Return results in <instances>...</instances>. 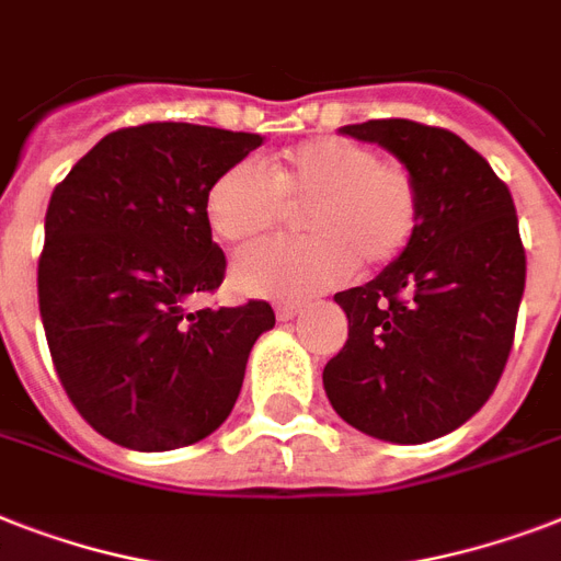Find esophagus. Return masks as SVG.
<instances>
[{
	"instance_id": "34e87169",
	"label": "esophagus",
	"mask_w": 561,
	"mask_h": 561,
	"mask_svg": "<svg viewBox=\"0 0 561 561\" xmlns=\"http://www.w3.org/2000/svg\"><path fill=\"white\" fill-rule=\"evenodd\" d=\"M299 311H302V302H276V317H279L282 323H285V320H294Z\"/></svg>"
}]
</instances>
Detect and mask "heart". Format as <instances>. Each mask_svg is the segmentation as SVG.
Here are the masks:
<instances>
[{
	"instance_id": "obj_1",
	"label": "heart",
	"mask_w": 561,
	"mask_h": 561,
	"mask_svg": "<svg viewBox=\"0 0 561 561\" xmlns=\"http://www.w3.org/2000/svg\"><path fill=\"white\" fill-rule=\"evenodd\" d=\"M206 220L224 241H247L302 211L311 236L244 247L232 285L250 297L302 299L341 285L364 267H387L419 229L416 180L399 162L378 160L364 142L323 136L297 145L271 171L241 160L211 180Z\"/></svg>"
}]
</instances>
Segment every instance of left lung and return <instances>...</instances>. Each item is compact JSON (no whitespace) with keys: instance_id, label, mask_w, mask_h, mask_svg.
Here are the masks:
<instances>
[{"instance_id":"obj_1","label":"left lung","mask_w":561,"mask_h":561,"mask_svg":"<svg viewBox=\"0 0 561 561\" xmlns=\"http://www.w3.org/2000/svg\"><path fill=\"white\" fill-rule=\"evenodd\" d=\"M341 134L404 162L419 188V229L373 282L334 294L350 341L325 364V396L375 439L427 443L486 404L513 350L527 276L513 194L443 127L369 118Z\"/></svg>"}]
</instances>
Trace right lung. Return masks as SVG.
Segmentation results:
<instances>
[{
  "mask_svg": "<svg viewBox=\"0 0 561 561\" xmlns=\"http://www.w3.org/2000/svg\"><path fill=\"white\" fill-rule=\"evenodd\" d=\"M264 139L186 122L113 130L51 192L39 317L75 410L110 443L171 451L224 425L276 317L264 299L201 308L224 282L206 192Z\"/></svg>",
  "mask_w": 561,
  "mask_h": 561,
  "instance_id": "obj_1",
  "label": "right lung"
}]
</instances>
